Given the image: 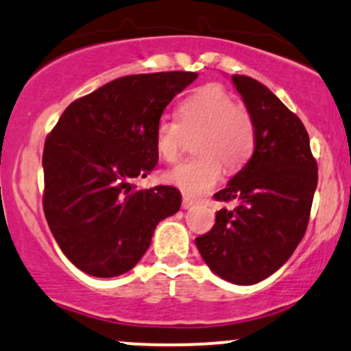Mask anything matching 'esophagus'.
<instances>
[{"instance_id": "obj_1", "label": "esophagus", "mask_w": 351, "mask_h": 351, "mask_svg": "<svg viewBox=\"0 0 351 351\" xmlns=\"http://www.w3.org/2000/svg\"><path fill=\"white\" fill-rule=\"evenodd\" d=\"M193 204H195V202H193L192 199H189V197H184L182 199V208H191V207H193Z\"/></svg>"}]
</instances>
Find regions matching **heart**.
Masks as SVG:
<instances>
[{
	"mask_svg": "<svg viewBox=\"0 0 351 351\" xmlns=\"http://www.w3.org/2000/svg\"><path fill=\"white\" fill-rule=\"evenodd\" d=\"M199 156L180 162L164 180L189 197H200L220 180L223 166L234 172L248 162L256 144L254 121L233 95L220 85H205L189 95L177 108V119L160 118L154 130L156 152L164 162H176L185 134H197Z\"/></svg>",
	"mask_w": 351,
	"mask_h": 351,
	"instance_id": "obj_1",
	"label": "heart"
}]
</instances>
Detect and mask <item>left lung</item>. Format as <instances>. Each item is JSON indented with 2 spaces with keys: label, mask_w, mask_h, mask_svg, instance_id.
I'll return each instance as SVG.
<instances>
[{
  "label": "left lung",
  "mask_w": 351,
  "mask_h": 351,
  "mask_svg": "<svg viewBox=\"0 0 351 351\" xmlns=\"http://www.w3.org/2000/svg\"><path fill=\"white\" fill-rule=\"evenodd\" d=\"M256 128L253 156L217 192L221 208L208 233L195 238L202 258L225 281L251 286L281 267L307 230L317 162L302 121L258 80L232 77Z\"/></svg>",
  "instance_id": "obj_1"
}]
</instances>
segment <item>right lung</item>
<instances>
[{
  "instance_id": "add662e5",
  "label": "right lung",
  "mask_w": 351,
  "mask_h": 351,
  "mask_svg": "<svg viewBox=\"0 0 351 351\" xmlns=\"http://www.w3.org/2000/svg\"><path fill=\"white\" fill-rule=\"evenodd\" d=\"M195 72L126 75L65 108L44 144V213L72 265L95 278L133 269L156 226L179 212L171 185L138 191L158 164L154 130Z\"/></svg>"
}]
</instances>
